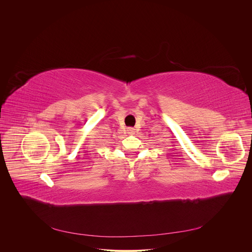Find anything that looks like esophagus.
Wrapping results in <instances>:
<instances>
[{
	"label": "esophagus",
	"instance_id": "esophagus-1",
	"mask_svg": "<svg viewBox=\"0 0 252 252\" xmlns=\"http://www.w3.org/2000/svg\"><path fill=\"white\" fill-rule=\"evenodd\" d=\"M128 131H129V132H131V133H132V132H133V131H134V129H133V128H132V127H129V128H128Z\"/></svg>",
	"mask_w": 252,
	"mask_h": 252
}]
</instances>
